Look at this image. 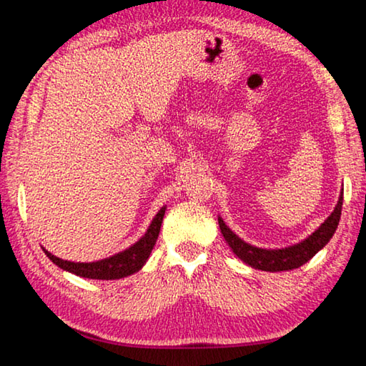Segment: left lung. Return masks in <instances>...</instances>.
<instances>
[{"label": "left lung", "mask_w": 366, "mask_h": 366, "mask_svg": "<svg viewBox=\"0 0 366 366\" xmlns=\"http://www.w3.org/2000/svg\"><path fill=\"white\" fill-rule=\"evenodd\" d=\"M342 195L344 190H340L336 208L332 209V213L327 216L325 222H321V226L318 229H315V232L300 240V242L289 247H282V249H262V247L245 242L244 239H240L239 235L222 221L221 216H218L219 229L222 235H224L226 242L234 252V255L239 257L245 264L252 266V268L269 272L295 269L300 268L302 264H305L308 259H312L332 239V235L336 232L339 224L340 212H342Z\"/></svg>", "instance_id": "obj_1"}]
</instances>
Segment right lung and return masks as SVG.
<instances>
[{
	"instance_id": "add662e5",
	"label": "right lung",
	"mask_w": 366,
	"mask_h": 366,
	"mask_svg": "<svg viewBox=\"0 0 366 366\" xmlns=\"http://www.w3.org/2000/svg\"><path fill=\"white\" fill-rule=\"evenodd\" d=\"M166 212V205L161 207L159 212L154 214L150 226L145 231V234L122 252H117L114 255L108 258L97 259V262H69V259H63L56 255H53L51 252H48L45 247H41L45 255L51 259V262L58 266V268L64 269L72 274L86 277V280H102V281H113V280H122L134 274V272L140 271L147 263V259L150 258V253L153 250L154 244H157L161 222H163Z\"/></svg>"
}]
</instances>
